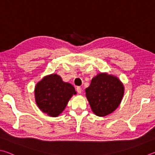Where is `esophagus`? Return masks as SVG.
<instances>
[{
    "label": "esophagus",
    "mask_w": 155,
    "mask_h": 155,
    "mask_svg": "<svg viewBox=\"0 0 155 155\" xmlns=\"http://www.w3.org/2000/svg\"><path fill=\"white\" fill-rule=\"evenodd\" d=\"M77 91L78 94H81V92H82V88H81V87H77Z\"/></svg>",
    "instance_id": "obj_1"
}]
</instances>
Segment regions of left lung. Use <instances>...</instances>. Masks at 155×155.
Masks as SVG:
<instances>
[{
	"label": "left lung",
	"mask_w": 155,
	"mask_h": 155,
	"mask_svg": "<svg viewBox=\"0 0 155 155\" xmlns=\"http://www.w3.org/2000/svg\"><path fill=\"white\" fill-rule=\"evenodd\" d=\"M85 92L94 114L104 117L114 111L120 104L124 87L117 77L100 73L93 78Z\"/></svg>",
	"instance_id": "obj_1"
}]
</instances>
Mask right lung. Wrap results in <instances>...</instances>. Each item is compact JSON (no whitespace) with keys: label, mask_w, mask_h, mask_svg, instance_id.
<instances>
[{"label":"right lung","mask_w":155,"mask_h":155,"mask_svg":"<svg viewBox=\"0 0 155 155\" xmlns=\"http://www.w3.org/2000/svg\"><path fill=\"white\" fill-rule=\"evenodd\" d=\"M35 93L38 108L53 117L61 113L70 97L77 94L71 84L64 83L60 76L55 74L47 76L36 84Z\"/></svg>","instance_id":"obj_1"}]
</instances>
